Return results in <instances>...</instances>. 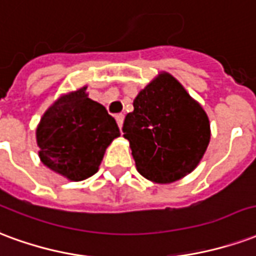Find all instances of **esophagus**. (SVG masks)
Wrapping results in <instances>:
<instances>
[{
    "label": "esophagus",
    "mask_w": 256,
    "mask_h": 256,
    "mask_svg": "<svg viewBox=\"0 0 256 256\" xmlns=\"http://www.w3.org/2000/svg\"><path fill=\"white\" fill-rule=\"evenodd\" d=\"M116 121H117V124H118V126H122V124H124V114H117L116 116Z\"/></svg>",
    "instance_id": "34e87169"
}]
</instances>
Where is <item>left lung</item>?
Here are the masks:
<instances>
[{"mask_svg": "<svg viewBox=\"0 0 256 256\" xmlns=\"http://www.w3.org/2000/svg\"><path fill=\"white\" fill-rule=\"evenodd\" d=\"M122 132L130 140L138 172L160 184L191 173L210 142L206 112L166 72L138 94Z\"/></svg>", "mask_w": 256, "mask_h": 256, "instance_id": "obj_1", "label": "left lung"}]
</instances>
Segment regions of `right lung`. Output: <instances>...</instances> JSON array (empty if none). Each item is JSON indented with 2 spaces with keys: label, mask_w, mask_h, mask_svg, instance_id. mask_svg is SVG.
<instances>
[{
  "label": "right lung",
  "mask_w": 256,
  "mask_h": 256,
  "mask_svg": "<svg viewBox=\"0 0 256 256\" xmlns=\"http://www.w3.org/2000/svg\"><path fill=\"white\" fill-rule=\"evenodd\" d=\"M86 88L60 96L36 128L40 161L70 182L95 174L106 147L120 136L114 118L105 106L90 100Z\"/></svg>",
  "instance_id": "1"
}]
</instances>
